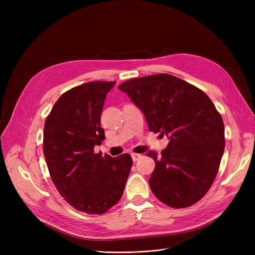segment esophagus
<instances>
[{
	"label": "esophagus",
	"mask_w": 255,
	"mask_h": 255,
	"mask_svg": "<svg viewBox=\"0 0 255 255\" xmlns=\"http://www.w3.org/2000/svg\"><path fill=\"white\" fill-rule=\"evenodd\" d=\"M131 157H132V160H133V161H137V160L138 159H140L141 157H142V155L141 154H135V153H132L131 154Z\"/></svg>",
	"instance_id": "34e87169"
}]
</instances>
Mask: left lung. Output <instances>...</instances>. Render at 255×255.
Here are the masks:
<instances>
[{
	"instance_id": "8db88e82",
	"label": "left lung",
	"mask_w": 255,
	"mask_h": 255,
	"mask_svg": "<svg viewBox=\"0 0 255 255\" xmlns=\"http://www.w3.org/2000/svg\"><path fill=\"white\" fill-rule=\"evenodd\" d=\"M142 112L149 130L169 138L166 148L153 157L149 179L154 195L171 208L189 207L210 189L224 152V125L206 94L169 74L132 78L121 84Z\"/></svg>"
}]
</instances>
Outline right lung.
<instances>
[{"label": "right lung", "instance_id": "obj_1", "mask_svg": "<svg viewBox=\"0 0 255 255\" xmlns=\"http://www.w3.org/2000/svg\"><path fill=\"white\" fill-rule=\"evenodd\" d=\"M116 82H90L67 91L46 118L43 153L51 180L74 209L103 214L121 199L132 166L129 154L94 153L104 140V100Z\"/></svg>", "mask_w": 255, "mask_h": 255}]
</instances>
